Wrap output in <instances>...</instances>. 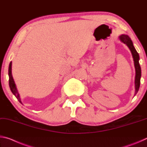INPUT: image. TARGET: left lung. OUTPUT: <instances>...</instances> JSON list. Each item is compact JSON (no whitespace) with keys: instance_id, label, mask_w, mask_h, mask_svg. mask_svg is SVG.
Returning <instances> with one entry per match:
<instances>
[{"instance_id":"1","label":"left lung","mask_w":147,"mask_h":147,"mask_svg":"<svg viewBox=\"0 0 147 147\" xmlns=\"http://www.w3.org/2000/svg\"><path fill=\"white\" fill-rule=\"evenodd\" d=\"M120 41L127 45V47L130 50L131 55H132L133 59H134V67H135L136 69V76H135V94L136 95L139 91V86H140V80L141 77V69L140 65L139 63V56L138 52L136 51V50L134 47L132 41L131 40L130 37L127 35L122 34L121 36L119 37Z\"/></svg>"}]
</instances>
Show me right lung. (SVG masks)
Returning <instances> with one entry per match:
<instances>
[{
  "label": "right lung",
  "instance_id": "1",
  "mask_svg": "<svg viewBox=\"0 0 147 147\" xmlns=\"http://www.w3.org/2000/svg\"><path fill=\"white\" fill-rule=\"evenodd\" d=\"M11 65L12 63L11 61L10 62V63L9 65V69H8V75H9V88H10L11 89V91L12 92V93H13L15 96L17 98V100L19 101L20 103H21L23 104L21 100V97H20V95L19 94V92L17 91V87L16 84H15V82H14V80L13 78V76H12V74H11Z\"/></svg>",
  "mask_w": 147,
  "mask_h": 147
}]
</instances>
